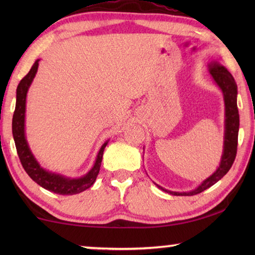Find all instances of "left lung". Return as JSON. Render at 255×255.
<instances>
[{
    "label": "left lung",
    "mask_w": 255,
    "mask_h": 255,
    "mask_svg": "<svg viewBox=\"0 0 255 255\" xmlns=\"http://www.w3.org/2000/svg\"><path fill=\"white\" fill-rule=\"evenodd\" d=\"M209 73L213 76L216 84L222 90L225 102V136H224V149L218 169L216 170L209 178L202 181L199 187L189 192H175L163 189L156 184L159 189L173 196H195L210 188L216 182H218L225 175L234 163L237 152V138H239L240 115L237 109V85L234 77L225 67L217 62L209 63Z\"/></svg>",
    "instance_id": "1"
}]
</instances>
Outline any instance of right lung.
Here are the masks:
<instances>
[{
	"instance_id": "obj_1",
	"label": "right lung",
	"mask_w": 255,
	"mask_h": 255,
	"mask_svg": "<svg viewBox=\"0 0 255 255\" xmlns=\"http://www.w3.org/2000/svg\"><path fill=\"white\" fill-rule=\"evenodd\" d=\"M38 65H39V59H37L34 62L31 70L20 81L18 88H16L15 110L13 114V119H12V133H13L16 152H18L20 162L22 164L24 171L40 187L45 188L46 190H49V191L54 193H57V195H76V193H80L84 191V190L89 189L96 182L99 171H100L103 150H105L108 141H106L101 146V148L97 155L96 163H94L92 169L84 176H82V178H66L64 175L56 174L53 173V172L42 169L39 165V163L37 162V159L34 158L31 150H30L24 133L25 99H27V92L30 85H31L34 76H36Z\"/></svg>"
}]
</instances>
